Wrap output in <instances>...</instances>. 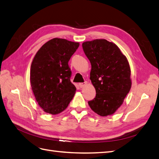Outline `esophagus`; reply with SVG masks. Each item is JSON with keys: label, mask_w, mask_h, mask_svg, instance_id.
I'll return each instance as SVG.
<instances>
[{"label": "esophagus", "mask_w": 159, "mask_h": 159, "mask_svg": "<svg viewBox=\"0 0 159 159\" xmlns=\"http://www.w3.org/2000/svg\"><path fill=\"white\" fill-rule=\"evenodd\" d=\"M87 84V83L84 82V83H80L79 84V86L80 87V88H83V87H84Z\"/></svg>", "instance_id": "34e87169"}]
</instances>
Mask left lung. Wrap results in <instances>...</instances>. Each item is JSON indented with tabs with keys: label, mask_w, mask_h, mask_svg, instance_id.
Masks as SVG:
<instances>
[{
	"label": "left lung",
	"mask_w": 159,
	"mask_h": 159,
	"mask_svg": "<svg viewBox=\"0 0 159 159\" xmlns=\"http://www.w3.org/2000/svg\"><path fill=\"white\" fill-rule=\"evenodd\" d=\"M82 46L91 62L90 79L96 91L95 98L88 104L99 116L112 115L131 87L127 59L117 45L106 39L84 42Z\"/></svg>",
	"instance_id": "8db88e82"
}]
</instances>
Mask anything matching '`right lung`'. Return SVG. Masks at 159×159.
Instances as JSON below:
<instances>
[{"label":"right lung","mask_w":159,"mask_h":159,"mask_svg":"<svg viewBox=\"0 0 159 159\" xmlns=\"http://www.w3.org/2000/svg\"><path fill=\"white\" fill-rule=\"evenodd\" d=\"M79 47V43L55 38L44 44L33 59L30 76L32 90L47 113L64 111L75 94L68 61Z\"/></svg>","instance_id":"add662e5"}]
</instances>
